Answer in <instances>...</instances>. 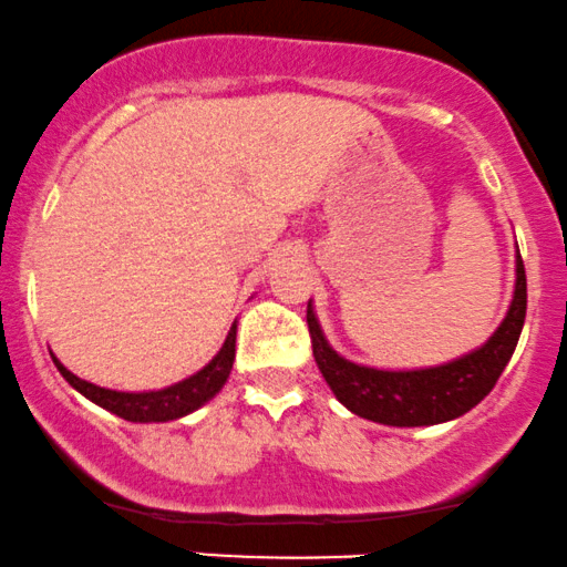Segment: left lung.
<instances>
[{
    "mask_svg": "<svg viewBox=\"0 0 567 567\" xmlns=\"http://www.w3.org/2000/svg\"><path fill=\"white\" fill-rule=\"evenodd\" d=\"M528 286L520 249L515 255V291L504 321L467 355L427 369H374V365L352 363L331 348L318 323L312 299L308 302V329L312 339V355L337 401L355 416L388 427H430L458 419L475 409L494 390L496 379L507 369L512 352L517 348Z\"/></svg>",
    "mask_w": 567,
    "mask_h": 567,
    "instance_id": "obj_1",
    "label": "left lung"
}]
</instances>
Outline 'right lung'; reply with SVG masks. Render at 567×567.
Masks as SVG:
<instances>
[{"label": "right lung", "mask_w": 567, "mask_h": 567, "mask_svg": "<svg viewBox=\"0 0 567 567\" xmlns=\"http://www.w3.org/2000/svg\"><path fill=\"white\" fill-rule=\"evenodd\" d=\"M236 329L238 321H233L228 337H225L223 348L209 363L204 365L202 371L183 379V382L169 384L164 390H148V392H122V390H109L97 388V384L86 382V379H79L71 374L63 363L52 355L58 371L63 374L65 382L71 384L73 390L82 392L86 401H92L100 409L111 411V414L126 419V422L137 424H151V422H175V419H183L193 414L196 409H202L204 403H209L212 398L223 390V384L228 382L233 361H236Z\"/></svg>", "instance_id": "right-lung-1"}]
</instances>
